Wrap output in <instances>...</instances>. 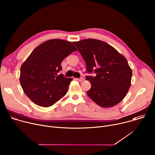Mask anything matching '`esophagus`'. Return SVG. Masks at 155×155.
<instances>
[{"mask_svg":"<svg viewBox=\"0 0 155 155\" xmlns=\"http://www.w3.org/2000/svg\"><path fill=\"white\" fill-rule=\"evenodd\" d=\"M76 79L78 80V81H80V82H81V81H83L84 80V78H82V77H81L80 78H76Z\"/></svg>","mask_w":155,"mask_h":155,"instance_id":"34e87169","label":"esophagus"}]
</instances>
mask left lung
Listing matches in <instances>:
<instances>
[{
    "mask_svg": "<svg viewBox=\"0 0 155 155\" xmlns=\"http://www.w3.org/2000/svg\"><path fill=\"white\" fill-rule=\"evenodd\" d=\"M86 64V76L91 84L87 95L104 108L112 107L122 101L130 88L132 70L126 58L107 43L87 39L74 42Z\"/></svg>",
    "mask_w": 155,
    "mask_h": 155,
    "instance_id": "1",
    "label": "left lung"
}]
</instances>
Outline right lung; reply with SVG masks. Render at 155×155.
<instances>
[{
    "label": "right lung",
    "mask_w": 155,
    "mask_h": 155,
    "mask_svg": "<svg viewBox=\"0 0 155 155\" xmlns=\"http://www.w3.org/2000/svg\"><path fill=\"white\" fill-rule=\"evenodd\" d=\"M72 42L51 39L34 49L20 68V81L25 94L37 105L49 107L67 93L72 78L58 73L63 60L76 51Z\"/></svg>",
    "instance_id": "add662e5"
}]
</instances>
